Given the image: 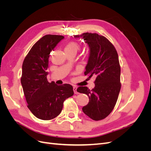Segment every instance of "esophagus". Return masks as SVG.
<instances>
[{
    "mask_svg": "<svg viewBox=\"0 0 151 151\" xmlns=\"http://www.w3.org/2000/svg\"><path fill=\"white\" fill-rule=\"evenodd\" d=\"M77 88L76 86H74V87H73V90H74V92L75 94H78V93H79L77 91Z\"/></svg>",
    "mask_w": 151,
    "mask_h": 151,
    "instance_id": "obj_1",
    "label": "esophagus"
}]
</instances>
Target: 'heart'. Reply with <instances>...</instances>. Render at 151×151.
<instances>
[{
	"instance_id": "b5f03b06",
	"label": "heart",
	"mask_w": 151,
	"mask_h": 151,
	"mask_svg": "<svg viewBox=\"0 0 151 151\" xmlns=\"http://www.w3.org/2000/svg\"><path fill=\"white\" fill-rule=\"evenodd\" d=\"M80 47L79 44L75 42H72L67 45V46L65 48V50H72V51H74L77 52L79 50Z\"/></svg>"
}]
</instances>
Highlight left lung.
<instances>
[{
    "instance_id": "obj_1",
    "label": "left lung",
    "mask_w": 151,
    "mask_h": 151,
    "mask_svg": "<svg viewBox=\"0 0 151 151\" xmlns=\"http://www.w3.org/2000/svg\"><path fill=\"white\" fill-rule=\"evenodd\" d=\"M88 45L89 54L84 74L96 77L95 86L92 90L88 87H79L77 92L89 96L88 104L83 111L91 119L100 120L106 118L115 106L119 94L120 66L115 48L103 36L84 33L76 35Z\"/></svg>"
}]
</instances>
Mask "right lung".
Masks as SVG:
<instances>
[{
	"mask_svg": "<svg viewBox=\"0 0 151 151\" xmlns=\"http://www.w3.org/2000/svg\"><path fill=\"white\" fill-rule=\"evenodd\" d=\"M64 37L60 35H45L40 39L25 57L22 66L21 83L28 108L41 120L57 117L62 110L65 100L74 94L70 84L57 85L49 83L48 60L50 53Z\"/></svg>",
	"mask_w": 151,
	"mask_h": 151,
	"instance_id": "right-lung-1",
	"label": "right lung"
}]
</instances>
